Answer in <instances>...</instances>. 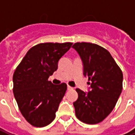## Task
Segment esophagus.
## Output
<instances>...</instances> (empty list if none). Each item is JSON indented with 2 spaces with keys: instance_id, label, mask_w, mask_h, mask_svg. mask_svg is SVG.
Segmentation results:
<instances>
[{
  "instance_id": "esophagus-1",
  "label": "esophagus",
  "mask_w": 135,
  "mask_h": 135,
  "mask_svg": "<svg viewBox=\"0 0 135 135\" xmlns=\"http://www.w3.org/2000/svg\"><path fill=\"white\" fill-rule=\"evenodd\" d=\"M72 89H73V88H71V86L68 85V86H67V90H72Z\"/></svg>"
}]
</instances>
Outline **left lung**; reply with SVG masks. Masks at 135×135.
Returning a JSON list of instances; mask_svg holds the SVG:
<instances>
[{"label":"left lung","instance_id":"left-lung-1","mask_svg":"<svg viewBox=\"0 0 135 135\" xmlns=\"http://www.w3.org/2000/svg\"><path fill=\"white\" fill-rule=\"evenodd\" d=\"M83 64L88 77V92L79 88L73 104L77 119L88 124L102 122L113 110L122 90L123 74L106 49L90 42H76L72 46Z\"/></svg>","mask_w":135,"mask_h":135}]
</instances>
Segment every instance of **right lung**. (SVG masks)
Wrapping results in <instances>:
<instances>
[{"label": "right lung", "mask_w": 135, "mask_h": 135, "mask_svg": "<svg viewBox=\"0 0 135 135\" xmlns=\"http://www.w3.org/2000/svg\"><path fill=\"white\" fill-rule=\"evenodd\" d=\"M72 43L45 42L28 50L13 76L14 98L22 116L30 124L43 127L53 122L67 89L66 83L48 81L59 60Z\"/></svg>", "instance_id": "1"}]
</instances>
